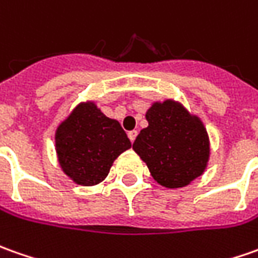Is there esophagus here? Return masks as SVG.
I'll use <instances>...</instances> for the list:
<instances>
[{"instance_id": "esophagus-1", "label": "esophagus", "mask_w": 258, "mask_h": 258, "mask_svg": "<svg viewBox=\"0 0 258 258\" xmlns=\"http://www.w3.org/2000/svg\"><path fill=\"white\" fill-rule=\"evenodd\" d=\"M137 130H133V131H128V138H130V141L131 143H134V140H136V137H137Z\"/></svg>"}]
</instances>
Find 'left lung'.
<instances>
[{
  "instance_id": "8db88e82",
  "label": "left lung",
  "mask_w": 258,
  "mask_h": 258,
  "mask_svg": "<svg viewBox=\"0 0 258 258\" xmlns=\"http://www.w3.org/2000/svg\"><path fill=\"white\" fill-rule=\"evenodd\" d=\"M148 127L133 144L152 178L165 188H182L201 176L209 159V138L199 118L164 101L147 111Z\"/></svg>"
}]
</instances>
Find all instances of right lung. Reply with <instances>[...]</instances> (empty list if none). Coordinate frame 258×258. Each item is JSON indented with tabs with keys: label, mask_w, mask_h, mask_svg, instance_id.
Returning a JSON list of instances; mask_svg holds the SVG:
<instances>
[{
	"label": "right lung",
	"mask_w": 258,
	"mask_h": 258,
	"mask_svg": "<svg viewBox=\"0 0 258 258\" xmlns=\"http://www.w3.org/2000/svg\"><path fill=\"white\" fill-rule=\"evenodd\" d=\"M56 151L64 173L92 186L106 178L114 159L131 147L120 122L93 103L78 106L56 131Z\"/></svg>",
	"instance_id": "right-lung-1"
}]
</instances>
